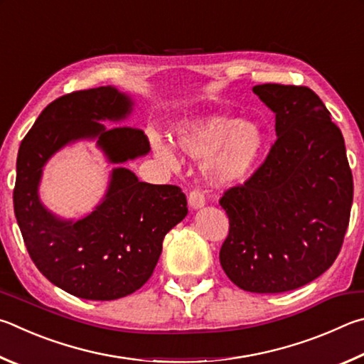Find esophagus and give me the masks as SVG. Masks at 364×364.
Returning <instances> with one entry per match:
<instances>
[{"mask_svg": "<svg viewBox=\"0 0 364 364\" xmlns=\"http://www.w3.org/2000/svg\"><path fill=\"white\" fill-rule=\"evenodd\" d=\"M205 203H206V198L201 190H192V192L188 193V206L192 209H200L205 206Z\"/></svg>", "mask_w": 364, "mask_h": 364, "instance_id": "esophagus-1", "label": "esophagus"}]
</instances>
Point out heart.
I'll return each instance as SVG.
<instances>
[{
    "instance_id": "1",
    "label": "heart",
    "mask_w": 364,
    "mask_h": 364,
    "mask_svg": "<svg viewBox=\"0 0 364 364\" xmlns=\"http://www.w3.org/2000/svg\"><path fill=\"white\" fill-rule=\"evenodd\" d=\"M176 145L187 155L203 158L205 174L222 186L243 182L251 176L264 150L265 136L257 121L235 119L220 113H208L178 123ZM156 156L176 163V150L168 140L151 136Z\"/></svg>"
}]
</instances>
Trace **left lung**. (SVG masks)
<instances>
[{"label":"left lung","instance_id":"obj_1","mask_svg":"<svg viewBox=\"0 0 364 364\" xmlns=\"http://www.w3.org/2000/svg\"><path fill=\"white\" fill-rule=\"evenodd\" d=\"M277 140L243 186L219 200L230 222L220 265L238 288L277 294L314 282L339 256L353 177L339 127L307 86L267 82Z\"/></svg>","mask_w":364,"mask_h":364}]
</instances>
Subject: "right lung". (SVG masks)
I'll list each match as a JSON object with an SVG mask.
<instances>
[{"label": "right lung", "mask_w": 364, "mask_h": 364, "mask_svg": "<svg viewBox=\"0 0 364 364\" xmlns=\"http://www.w3.org/2000/svg\"><path fill=\"white\" fill-rule=\"evenodd\" d=\"M132 100L112 86L62 95L44 108L17 155L14 213L31 260L50 283L89 301L132 294L155 270L163 240L188 213L177 186L140 182L134 172H112L104 201L76 222L57 219L38 198L43 166L63 145L97 139L110 163L150 151L137 127L107 129L100 119H124Z\"/></svg>", "instance_id": "right-lung-1"}]
</instances>
